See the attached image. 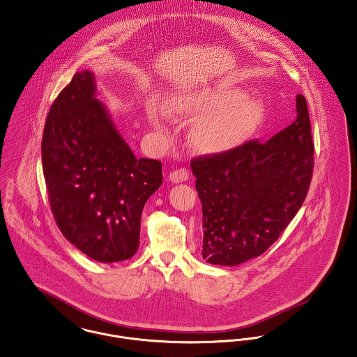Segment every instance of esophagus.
Masks as SVG:
<instances>
[{"mask_svg": "<svg viewBox=\"0 0 357 357\" xmlns=\"http://www.w3.org/2000/svg\"><path fill=\"white\" fill-rule=\"evenodd\" d=\"M189 179V171L186 168H178L169 174V181L174 183H181Z\"/></svg>", "mask_w": 357, "mask_h": 357, "instance_id": "esophagus-1", "label": "esophagus"}]
</instances>
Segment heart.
I'll use <instances>...</instances> for the list:
<instances>
[{
  "label": "heart",
  "mask_w": 357,
  "mask_h": 357,
  "mask_svg": "<svg viewBox=\"0 0 357 357\" xmlns=\"http://www.w3.org/2000/svg\"><path fill=\"white\" fill-rule=\"evenodd\" d=\"M176 116L201 117L192 128L194 144L206 152H225L245 143L263 124L267 107L259 98H248L240 87L218 86L179 93L169 101ZM148 117L159 126L166 117L162 106L148 104Z\"/></svg>",
  "instance_id": "obj_1"
}]
</instances>
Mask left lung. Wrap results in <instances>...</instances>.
<instances>
[{"instance_id":"8db88e82","label":"left lung","mask_w":357,"mask_h":357,"mask_svg":"<svg viewBox=\"0 0 357 357\" xmlns=\"http://www.w3.org/2000/svg\"><path fill=\"white\" fill-rule=\"evenodd\" d=\"M202 204V256L237 266L267 251L301 209L310 188L314 143L307 104L268 142L250 140L190 163Z\"/></svg>"}]
</instances>
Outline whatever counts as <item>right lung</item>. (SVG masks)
I'll use <instances>...</instances> for the list:
<instances>
[{
	"label": "right lung",
	"mask_w": 357,
	"mask_h": 357,
	"mask_svg": "<svg viewBox=\"0 0 357 357\" xmlns=\"http://www.w3.org/2000/svg\"><path fill=\"white\" fill-rule=\"evenodd\" d=\"M42 162L64 237L101 263L132 257L143 208L163 181L162 163L133 155L97 100L91 71L75 73L51 106Z\"/></svg>",
	"instance_id": "obj_1"
}]
</instances>
